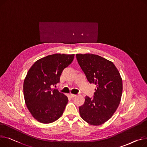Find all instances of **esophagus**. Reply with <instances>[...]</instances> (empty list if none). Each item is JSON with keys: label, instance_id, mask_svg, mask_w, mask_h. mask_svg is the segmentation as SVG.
Segmentation results:
<instances>
[{"label": "esophagus", "instance_id": "esophagus-1", "mask_svg": "<svg viewBox=\"0 0 147 147\" xmlns=\"http://www.w3.org/2000/svg\"><path fill=\"white\" fill-rule=\"evenodd\" d=\"M69 97L70 98H73L74 97H75L76 95H74V94H70L69 95Z\"/></svg>", "mask_w": 147, "mask_h": 147}]
</instances>
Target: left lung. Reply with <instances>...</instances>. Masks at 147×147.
Listing matches in <instances>:
<instances>
[{
  "mask_svg": "<svg viewBox=\"0 0 147 147\" xmlns=\"http://www.w3.org/2000/svg\"><path fill=\"white\" fill-rule=\"evenodd\" d=\"M90 83L96 84L93 99L85 97L79 107L81 117L89 124L99 126L109 120L117 110L123 91L122 79L113 62L95 54H76Z\"/></svg>",
  "mask_w": 147,
  "mask_h": 147,
  "instance_id": "1",
  "label": "left lung"
}]
</instances>
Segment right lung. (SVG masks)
Here are the masks:
<instances>
[{"label":"right lung","instance_id":"add662e5","mask_svg":"<svg viewBox=\"0 0 147 147\" xmlns=\"http://www.w3.org/2000/svg\"><path fill=\"white\" fill-rule=\"evenodd\" d=\"M74 57V54H52L36 61L28 71L23 93L28 111L38 121L48 124L63 115L68 98L51 86L59 82L62 71Z\"/></svg>","mask_w":147,"mask_h":147}]
</instances>
